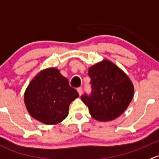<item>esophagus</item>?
<instances>
[{"instance_id":"obj_1","label":"esophagus","mask_w":159,"mask_h":159,"mask_svg":"<svg viewBox=\"0 0 159 159\" xmlns=\"http://www.w3.org/2000/svg\"><path fill=\"white\" fill-rule=\"evenodd\" d=\"M77 92L79 93L80 96H81L82 93H83V88L82 87H78L77 88Z\"/></svg>"}]
</instances>
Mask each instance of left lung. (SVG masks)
<instances>
[{
    "label": "left lung",
    "mask_w": 159,
    "mask_h": 159,
    "mask_svg": "<svg viewBox=\"0 0 159 159\" xmlns=\"http://www.w3.org/2000/svg\"><path fill=\"white\" fill-rule=\"evenodd\" d=\"M91 94L81 99L93 119L113 120L122 115L132 101L134 86L129 76L112 62L103 60L89 68Z\"/></svg>",
    "instance_id": "1"
}]
</instances>
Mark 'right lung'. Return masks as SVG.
<instances>
[{
	"instance_id": "add662e5",
	"label": "right lung",
	"mask_w": 159,
	"mask_h": 159,
	"mask_svg": "<svg viewBox=\"0 0 159 159\" xmlns=\"http://www.w3.org/2000/svg\"><path fill=\"white\" fill-rule=\"evenodd\" d=\"M79 93L69 85L57 68L40 71L24 93V103L34 119L47 125H55L65 119L70 103Z\"/></svg>"
}]
</instances>
